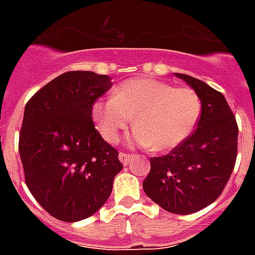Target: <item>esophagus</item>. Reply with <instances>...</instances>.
<instances>
[{"label":"esophagus","mask_w":255,"mask_h":255,"mask_svg":"<svg viewBox=\"0 0 255 255\" xmlns=\"http://www.w3.org/2000/svg\"><path fill=\"white\" fill-rule=\"evenodd\" d=\"M132 157H133V155H132V153H127V152H120L119 153V160L124 164V165H127Z\"/></svg>","instance_id":"obj_1"}]
</instances>
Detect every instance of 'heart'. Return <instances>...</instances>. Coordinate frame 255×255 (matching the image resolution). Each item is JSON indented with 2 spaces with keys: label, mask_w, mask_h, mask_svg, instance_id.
<instances>
[{
  "label": "heart",
  "mask_w": 255,
  "mask_h": 255,
  "mask_svg": "<svg viewBox=\"0 0 255 255\" xmlns=\"http://www.w3.org/2000/svg\"><path fill=\"white\" fill-rule=\"evenodd\" d=\"M201 115V100L190 87H173L152 78L129 79L112 91V98L96 100L92 119L100 135L115 143L133 118L131 143L167 152L193 132Z\"/></svg>",
  "instance_id": "b5f03b06"
}]
</instances>
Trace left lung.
I'll return each mask as SVG.
<instances>
[{
	"instance_id": "obj_1",
	"label": "left lung",
	"mask_w": 255,
	"mask_h": 255,
	"mask_svg": "<svg viewBox=\"0 0 255 255\" xmlns=\"http://www.w3.org/2000/svg\"><path fill=\"white\" fill-rule=\"evenodd\" d=\"M197 92L201 115L194 131L168 155L152 157L143 181L152 201L174 214H190L216 201L237 159L238 126L225 96L205 82L176 74Z\"/></svg>"
}]
</instances>
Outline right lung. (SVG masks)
<instances>
[{
  "label": "right lung",
  "instance_id": "1",
  "mask_svg": "<svg viewBox=\"0 0 255 255\" xmlns=\"http://www.w3.org/2000/svg\"><path fill=\"white\" fill-rule=\"evenodd\" d=\"M111 88V79L92 71H69L26 103L18 149L25 182L54 218L85 220L112 192L123 164L92 122V106Z\"/></svg>",
  "mask_w": 255,
  "mask_h": 255
}]
</instances>
